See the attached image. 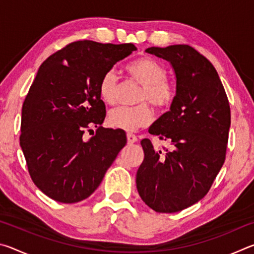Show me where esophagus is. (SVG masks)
I'll list each match as a JSON object with an SVG mask.
<instances>
[{
  "label": "esophagus",
  "mask_w": 254,
  "mask_h": 254,
  "mask_svg": "<svg viewBox=\"0 0 254 254\" xmlns=\"http://www.w3.org/2000/svg\"><path fill=\"white\" fill-rule=\"evenodd\" d=\"M127 142L128 143H134V142H136V141H137L136 135L133 134V133H127Z\"/></svg>",
  "instance_id": "esophagus-1"
}]
</instances>
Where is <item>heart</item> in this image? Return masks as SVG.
<instances>
[{"instance_id": "heart-1", "label": "heart", "mask_w": 254, "mask_h": 254, "mask_svg": "<svg viewBox=\"0 0 254 254\" xmlns=\"http://www.w3.org/2000/svg\"><path fill=\"white\" fill-rule=\"evenodd\" d=\"M127 75L134 83L142 86L136 96V102H149L156 109L162 110L174 102L176 89L174 84L167 79V69L161 64L150 57H140L127 66ZM120 77L114 69L103 74L98 84V93L106 104L113 105L118 101ZM152 111L147 103L133 107H118L112 110L107 122L114 128L134 131L137 127L149 126L152 121Z\"/></svg>"}]
</instances>
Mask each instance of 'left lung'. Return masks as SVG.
I'll return each mask as SVG.
<instances>
[{
	"mask_svg": "<svg viewBox=\"0 0 254 254\" xmlns=\"http://www.w3.org/2000/svg\"><path fill=\"white\" fill-rule=\"evenodd\" d=\"M145 51L171 64L177 91L170 111L149 128L171 148L161 152L150 139L141 141L144 159L136 171V188L150 208L176 213L203 198L220 173L229 141L230 103L212 63L192 47Z\"/></svg>",
	"mask_w": 254,
	"mask_h": 254,
	"instance_id": "obj_1",
	"label": "left lung"
}]
</instances>
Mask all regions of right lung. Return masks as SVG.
<instances>
[{"label":"right lung","mask_w":254,"mask_h":254,"mask_svg":"<svg viewBox=\"0 0 254 254\" xmlns=\"http://www.w3.org/2000/svg\"><path fill=\"white\" fill-rule=\"evenodd\" d=\"M136 50L132 44L83 40L49 56L22 105L20 145L34 185L60 203L91 196L127 144L123 130L102 127L103 74ZM97 127L88 141L85 130Z\"/></svg>","instance_id":"right-lung-1"}]
</instances>
